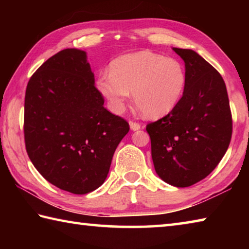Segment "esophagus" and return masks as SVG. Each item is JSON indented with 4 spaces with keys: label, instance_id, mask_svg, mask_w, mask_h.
<instances>
[{
    "label": "esophagus",
    "instance_id": "1",
    "mask_svg": "<svg viewBox=\"0 0 249 249\" xmlns=\"http://www.w3.org/2000/svg\"><path fill=\"white\" fill-rule=\"evenodd\" d=\"M129 127H130V129L132 130H138V129H141V124H138V123H136V122H133V121H130L129 122Z\"/></svg>",
    "mask_w": 249,
    "mask_h": 249
}]
</instances>
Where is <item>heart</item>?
<instances>
[{"label": "heart", "mask_w": 249, "mask_h": 249, "mask_svg": "<svg viewBox=\"0 0 249 249\" xmlns=\"http://www.w3.org/2000/svg\"><path fill=\"white\" fill-rule=\"evenodd\" d=\"M187 73L175 58L148 50L123 54L98 75L95 88L114 113L124 111L133 92L135 104L148 119H160L174 109L184 93Z\"/></svg>", "instance_id": "obj_1"}]
</instances>
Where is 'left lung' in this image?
<instances>
[{
  "label": "left lung",
  "mask_w": 249,
  "mask_h": 249,
  "mask_svg": "<svg viewBox=\"0 0 249 249\" xmlns=\"http://www.w3.org/2000/svg\"><path fill=\"white\" fill-rule=\"evenodd\" d=\"M172 49L184 61V93L169 114L147 125L146 130L160 179L185 188L208 177L225 155L231 114L222 75L195 50Z\"/></svg>",
  "instance_id": "1"
}]
</instances>
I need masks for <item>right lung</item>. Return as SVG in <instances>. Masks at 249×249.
Returning <instances> with one entry per match:
<instances>
[{"label":"right lung","mask_w":249,"mask_h":249,"mask_svg":"<svg viewBox=\"0 0 249 249\" xmlns=\"http://www.w3.org/2000/svg\"><path fill=\"white\" fill-rule=\"evenodd\" d=\"M103 104L83 50H61L29 79L25 146L39 174L61 190L86 195L107 179L129 125Z\"/></svg>","instance_id":"obj_1"}]
</instances>
